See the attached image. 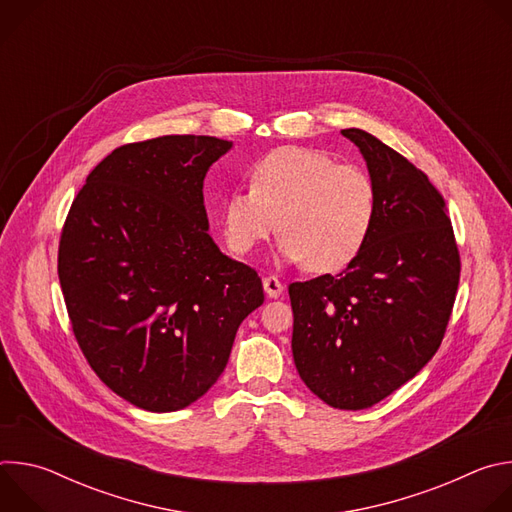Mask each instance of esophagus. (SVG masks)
I'll return each instance as SVG.
<instances>
[{"label":"esophagus","instance_id":"obj_1","mask_svg":"<svg viewBox=\"0 0 512 512\" xmlns=\"http://www.w3.org/2000/svg\"><path fill=\"white\" fill-rule=\"evenodd\" d=\"M263 289H265V294L269 298H279L281 291H283V283L275 275H269V277L263 279Z\"/></svg>","mask_w":512,"mask_h":512}]
</instances>
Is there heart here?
<instances>
[{
	"label": "heart",
	"instance_id": "b5f03b06",
	"mask_svg": "<svg viewBox=\"0 0 512 512\" xmlns=\"http://www.w3.org/2000/svg\"><path fill=\"white\" fill-rule=\"evenodd\" d=\"M249 186L229 194L221 210L225 243L239 257L279 229L281 259L328 273L346 267L369 241L377 192L356 166L281 145L251 166Z\"/></svg>",
	"mask_w": 512,
	"mask_h": 512
}]
</instances>
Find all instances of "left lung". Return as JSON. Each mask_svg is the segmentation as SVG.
<instances>
[{
	"mask_svg": "<svg viewBox=\"0 0 512 512\" xmlns=\"http://www.w3.org/2000/svg\"><path fill=\"white\" fill-rule=\"evenodd\" d=\"M377 192L369 241L338 275L289 285L291 352L306 387L336 409H367L413 379L446 334L460 253L444 196L407 158L342 129Z\"/></svg>",
	"mask_w": 512,
	"mask_h": 512,
	"instance_id": "obj_1",
	"label": "left lung"
}]
</instances>
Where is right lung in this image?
I'll return each mask as SVG.
<instances>
[{"mask_svg": "<svg viewBox=\"0 0 512 512\" xmlns=\"http://www.w3.org/2000/svg\"><path fill=\"white\" fill-rule=\"evenodd\" d=\"M231 148L210 135L121 145L68 210L58 279L72 332L97 377L139 409L200 399L263 304L257 271L208 235L204 176Z\"/></svg>", "mask_w": 512, "mask_h": 512, "instance_id": "add662e5", "label": "right lung"}]
</instances>
